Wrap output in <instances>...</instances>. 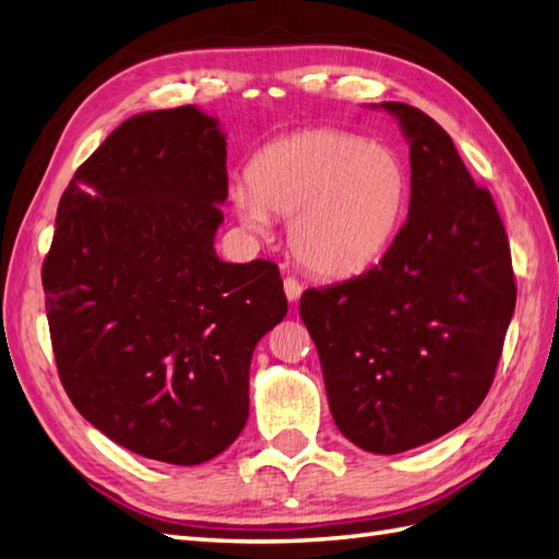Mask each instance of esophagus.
<instances>
[{
	"instance_id": "obj_1",
	"label": "esophagus",
	"mask_w": 559,
	"mask_h": 559,
	"mask_svg": "<svg viewBox=\"0 0 559 559\" xmlns=\"http://www.w3.org/2000/svg\"><path fill=\"white\" fill-rule=\"evenodd\" d=\"M283 290H285V297H288L290 302H297L302 297V283L297 281V278H293V276H288L283 281Z\"/></svg>"
}]
</instances>
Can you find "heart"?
Returning <instances> with one entry per match:
<instances>
[{
  "instance_id": "heart-1",
  "label": "heart",
  "mask_w": 559,
  "mask_h": 559,
  "mask_svg": "<svg viewBox=\"0 0 559 559\" xmlns=\"http://www.w3.org/2000/svg\"><path fill=\"white\" fill-rule=\"evenodd\" d=\"M242 224L264 233L288 218L297 262L323 278H349L391 250L409 202V168L383 142L353 133L302 131L269 142L248 164V186H233Z\"/></svg>"
}]
</instances>
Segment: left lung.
I'll return each mask as SVG.
<instances>
[{
	"label": "left lung",
	"instance_id": "8db88e82",
	"mask_svg": "<svg viewBox=\"0 0 559 559\" xmlns=\"http://www.w3.org/2000/svg\"><path fill=\"white\" fill-rule=\"evenodd\" d=\"M412 198L391 250L361 276L311 288L300 317L317 345L335 426L376 455L457 428L496 376L516 285L508 233L452 138L402 102Z\"/></svg>",
	"mask_w": 559,
	"mask_h": 559
}]
</instances>
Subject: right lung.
I'll return each instance as SVG.
<instances>
[{
	"label": "right lung",
	"instance_id": "add662e5",
	"mask_svg": "<svg viewBox=\"0 0 559 559\" xmlns=\"http://www.w3.org/2000/svg\"><path fill=\"white\" fill-rule=\"evenodd\" d=\"M226 198V133L192 104L126 119L61 194L43 266L61 383L147 460L202 464L240 436L252 353L288 311L274 262L218 259Z\"/></svg>",
	"mask_w": 559,
	"mask_h": 559
}]
</instances>
